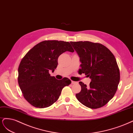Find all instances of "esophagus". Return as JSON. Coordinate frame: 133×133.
Returning <instances> with one entry per match:
<instances>
[{
    "mask_svg": "<svg viewBox=\"0 0 133 133\" xmlns=\"http://www.w3.org/2000/svg\"><path fill=\"white\" fill-rule=\"evenodd\" d=\"M77 82H75V81H71V83L72 84H75Z\"/></svg>",
    "mask_w": 133,
    "mask_h": 133,
    "instance_id": "1",
    "label": "esophagus"
}]
</instances>
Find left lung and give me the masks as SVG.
Listing matches in <instances>:
<instances>
[{
	"label": "left lung",
	"instance_id": "obj_1",
	"mask_svg": "<svg viewBox=\"0 0 133 133\" xmlns=\"http://www.w3.org/2000/svg\"><path fill=\"white\" fill-rule=\"evenodd\" d=\"M70 43L80 58L79 74H85L91 79L88 86L79 82L81 91L76 96L88 108H101L114 97L118 88L120 72L116 59L102 44L89 41Z\"/></svg>",
	"mask_w": 133,
	"mask_h": 133
}]
</instances>
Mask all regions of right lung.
Here are the masks:
<instances>
[{"label":"right lung","instance_id":"1","mask_svg":"<svg viewBox=\"0 0 133 133\" xmlns=\"http://www.w3.org/2000/svg\"><path fill=\"white\" fill-rule=\"evenodd\" d=\"M66 51L74 52L70 42L48 40L37 44L21 59L18 68V83L25 99L38 108L56 101L62 88L71 83L68 78L58 80L51 76L57 66L58 57Z\"/></svg>","mask_w":133,"mask_h":133}]
</instances>
